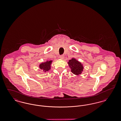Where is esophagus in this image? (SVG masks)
Segmentation results:
<instances>
[{
	"label": "esophagus",
	"mask_w": 121,
	"mask_h": 121,
	"mask_svg": "<svg viewBox=\"0 0 121 121\" xmlns=\"http://www.w3.org/2000/svg\"><path fill=\"white\" fill-rule=\"evenodd\" d=\"M59 58H61V59H63V58H64V56L63 55H60V56H59Z\"/></svg>",
	"instance_id": "obj_1"
}]
</instances>
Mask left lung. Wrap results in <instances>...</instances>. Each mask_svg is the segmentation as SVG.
<instances>
[{
    "instance_id": "1",
    "label": "left lung",
    "mask_w": 121,
    "mask_h": 121,
    "mask_svg": "<svg viewBox=\"0 0 121 121\" xmlns=\"http://www.w3.org/2000/svg\"><path fill=\"white\" fill-rule=\"evenodd\" d=\"M71 72L75 75H78L82 73L83 71V67L80 62L74 58L70 60L68 62Z\"/></svg>"
}]
</instances>
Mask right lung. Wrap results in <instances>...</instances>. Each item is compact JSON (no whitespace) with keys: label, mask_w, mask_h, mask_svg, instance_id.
Instances as JSON below:
<instances>
[{"label":"right lung","mask_w":121,"mask_h":121,"mask_svg":"<svg viewBox=\"0 0 121 121\" xmlns=\"http://www.w3.org/2000/svg\"><path fill=\"white\" fill-rule=\"evenodd\" d=\"M52 63V61H47L46 62L42 63L39 65V68L44 72H46L51 69V65Z\"/></svg>","instance_id":"add662e5"}]
</instances>
